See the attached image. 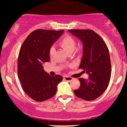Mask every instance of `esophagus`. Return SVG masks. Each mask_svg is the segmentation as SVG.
Segmentation results:
<instances>
[{"instance_id":"1","label":"esophagus","mask_w":127,"mask_h":127,"mask_svg":"<svg viewBox=\"0 0 127 127\" xmlns=\"http://www.w3.org/2000/svg\"><path fill=\"white\" fill-rule=\"evenodd\" d=\"M64 79L66 81H68V82H70V81L73 79V78H71V77H68L67 76H64Z\"/></svg>"}]
</instances>
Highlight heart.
I'll return each instance as SVG.
<instances>
[{
	"label": "heart",
	"instance_id": "heart-1",
	"mask_svg": "<svg viewBox=\"0 0 127 127\" xmlns=\"http://www.w3.org/2000/svg\"><path fill=\"white\" fill-rule=\"evenodd\" d=\"M59 45L62 48H63L68 54H70L75 51L76 46V42L75 39L71 36L67 35L62 39L59 42ZM55 48L51 47L49 49V54L51 57H52L54 54Z\"/></svg>",
	"mask_w": 127,
	"mask_h": 127
}]
</instances>
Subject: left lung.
I'll use <instances>...</instances> for the list:
<instances>
[{
  "mask_svg": "<svg viewBox=\"0 0 127 127\" xmlns=\"http://www.w3.org/2000/svg\"><path fill=\"white\" fill-rule=\"evenodd\" d=\"M83 44L79 68L88 74V79L79 78L80 87L74 91L77 97L90 101L100 97L108 87L111 76V63L108 48L104 40L91 30H68Z\"/></svg>",
  "mask_w": 127,
  "mask_h": 127,
  "instance_id": "obj_1",
  "label": "left lung"
}]
</instances>
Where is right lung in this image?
Listing matches in <instances>:
<instances>
[{
  "mask_svg": "<svg viewBox=\"0 0 127 127\" xmlns=\"http://www.w3.org/2000/svg\"><path fill=\"white\" fill-rule=\"evenodd\" d=\"M64 30H36L23 42L18 59V76L23 90L36 101L51 98L57 92L63 77L51 76L43 70L49 62V49L61 37Z\"/></svg>",
  "mask_w": 127,
  "mask_h": 127,
  "instance_id": "add662e5",
  "label": "right lung"
}]
</instances>
